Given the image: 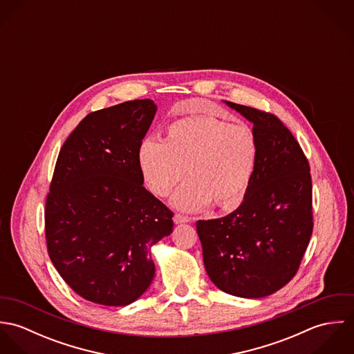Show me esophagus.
<instances>
[{
	"instance_id": "esophagus-1",
	"label": "esophagus",
	"mask_w": 354,
	"mask_h": 354,
	"mask_svg": "<svg viewBox=\"0 0 354 354\" xmlns=\"http://www.w3.org/2000/svg\"><path fill=\"white\" fill-rule=\"evenodd\" d=\"M173 221H174V223H176V225H180V223L191 222V221H192V218H191V216H187V215H183V214H174Z\"/></svg>"
}]
</instances>
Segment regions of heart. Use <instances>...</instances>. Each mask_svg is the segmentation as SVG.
<instances>
[{
	"label": "heart",
	"instance_id": "1",
	"mask_svg": "<svg viewBox=\"0 0 354 354\" xmlns=\"http://www.w3.org/2000/svg\"><path fill=\"white\" fill-rule=\"evenodd\" d=\"M257 139L245 124L211 115H189L169 125L163 143L142 142L138 165L146 185L167 196L184 178L191 180L173 196V204L196 211L214 203L232 211L244 201L257 162Z\"/></svg>",
	"mask_w": 354,
	"mask_h": 354
}]
</instances>
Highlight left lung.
<instances>
[{
	"mask_svg": "<svg viewBox=\"0 0 354 354\" xmlns=\"http://www.w3.org/2000/svg\"><path fill=\"white\" fill-rule=\"evenodd\" d=\"M225 103L252 122L256 169L240 207L223 218L198 221L196 230L211 282L236 297L261 299L296 275L309 244V165L292 132L274 114Z\"/></svg>",
	"mask_w": 354,
	"mask_h": 354,
	"instance_id": "obj_1",
	"label": "left lung"
}]
</instances>
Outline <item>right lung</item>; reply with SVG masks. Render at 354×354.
Returning <instances> with one entry per match:
<instances>
[{
    "label": "right lung",
    "instance_id": "obj_1",
    "mask_svg": "<svg viewBox=\"0 0 354 354\" xmlns=\"http://www.w3.org/2000/svg\"><path fill=\"white\" fill-rule=\"evenodd\" d=\"M155 113L151 100L90 113L58 153L45 211L48 252L91 303L136 301L155 275L152 245L173 232V212L143 187L138 165Z\"/></svg>",
    "mask_w": 354,
    "mask_h": 354
}]
</instances>
